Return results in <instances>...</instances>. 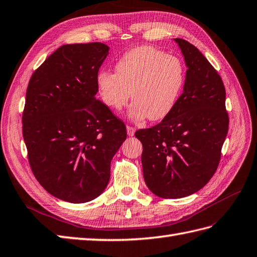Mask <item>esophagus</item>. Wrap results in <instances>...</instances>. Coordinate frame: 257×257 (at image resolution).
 <instances>
[{
	"instance_id": "esophagus-1",
	"label": "esophagus",
	"mask_w": 257,
	"mask_h": 257,
	"mask_svg": "<svg viewBox=\"0 0 257 257\" xmlns=\"http://www.w3.org/2000/svg\"><path fill=\"white\" fill-rule=\"evenodd\" d=\"M126 131H127V135L128 136H133L134 135V133H135V130H134V127H132V126H126Z\"/></svg>"
}]
</instances>
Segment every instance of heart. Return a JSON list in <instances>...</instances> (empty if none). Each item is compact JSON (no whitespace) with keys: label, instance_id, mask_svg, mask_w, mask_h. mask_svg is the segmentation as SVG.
Returning <instances> with one entry per match:
<instances>
[{"label":"heart","instance_id":"heart-1","mask_svg":"<svg viewBox=\"0 0 257 257\" xmlns=\"http://www.w3.org/2000/svg\"><path fill=\"white\" fill-rule=\"evenodd\" d=\"M96 84L103 103L113 111L134 102L128 117L147 116L159 121L172 112L185 84V68L179 58L150 46L128 50L118 59L115 72L101 71Z\"/></svg>","mask_w":257,"mask_h":257}]
</instances>
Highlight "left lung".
Returning a JSON list of instances; mask_svg holds the SVG:
<instances>
[{"mask_svg":"<svg viewBox=\"0 0 257 257\" xmlns=\"http://www.w3.org/2000/svg\"><path fill=\"white\" fill-rule=\"evenodd\" d=\"M175 42L188 68L182 93L161 123L135 133L143 144L146 186L165 199L190 196L208 184L229 130L219 73L192 44L181 38Z\"/></svg>","mask_w":257,"mask_h":257,"instance_id":"left-lung-1","label":"left lung"}]
</instances>
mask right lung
Instances as JSON below:
<instances>
[{
	"mask_svg": "<svg viewBox=\"0 0 257 257\" xmlns=\"http://www.w3.org/2000/svg\"><path fill=\"white\" fill-rule=\"evenodd\" d=\"M110 47L64 45L33 73L23 112L31 168L51 196L71 203L93 200L110 180L111 161L126 127L96 100V77Z\"/></svg>",
	"mask_w": 257,
	"mask_h": 257,
	"instance_id": "obj_1",
	"label": "right lung"
}]
</instances>
